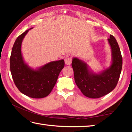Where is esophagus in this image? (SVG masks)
Instances as JSON below:
<instances>
[{"mask_svg":"<svg viewBox=\"0 0 132 132\" xmlns=\"http://www.w3.org/2000/svg\"><path fill=\"white\" fill-rule=\"evenodd\" d=\"M72 61V56L70 55H68L66 56L65 58H64V62L67 65H70Z\"/></svg>","mask_w":132,"mask_h":132,"instance_id":"esophagus-1","label":"esophagus"}]
</instances>
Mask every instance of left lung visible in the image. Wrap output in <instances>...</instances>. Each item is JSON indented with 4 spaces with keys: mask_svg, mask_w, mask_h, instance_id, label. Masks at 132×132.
<instances>
[{
    "mask_svg": "<svg viewBox=\"0 0 132 132\" xmlns=\"http://www.w3.org/2000/svg\"><path fill=\"white\" fill-rule=\"evenodd\" d=\"M108 41L111 48L112 62L109 68L97 74L89 70L87 63L76 57L73 59L71 66L75 82L87 97L98 98L108 94L118 84L122 68V56L117 40L111 35Z\"/></svg>",
    "mask_w": 132,
    "mask_h": 132,
    "instance_id": "8db88e82",
    "label": "left lung"
}]
</instances>
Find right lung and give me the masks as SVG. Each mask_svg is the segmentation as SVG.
<instances>
[{
	"mask_svg": "<svg viewBox=\"0 0 132 132\" xmlns=\"http://www.w3.org/2000/svg\"><path fill=\"white\" fill-rule=\"evenodd\" d=\"M28 31L19 35L13 45L10 58V71L15 86L21 93L32 98H42L52 91L64 62L63 59L51 62L37 70L28 67L24 63L21 51L22 41Z\"/></svg>",
	"mask_w": 132,
	"mask_h": 132,
	"instance_id": "obj_1",
	"label": "right lung"
}]
</instances>
